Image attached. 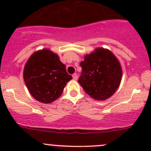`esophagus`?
Here are the masks:
<instances>
[{"label":"esophagus","mask_w":151,"mask_h":151,"mask_svg":"<svg viewBox=\"0 0 151 151\" xmlns=\"http://www.w3.org/2000/svg\"><path fill=\"white\" fill-rule=\"evenodd\" d=\"M72 77H73V80H77V74H74L72 75Z\"/></svg>","instance_id":"obj_1"}]
</instances>
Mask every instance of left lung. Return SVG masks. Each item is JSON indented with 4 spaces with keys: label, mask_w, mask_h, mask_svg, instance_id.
I'll return each mask as SVG.
<instances>
[{
    "label": "left lung",
    "mask_w": 151,
    "mask_h": 151,
    "mask_svg": "<svg viewBox=\"0 0 151 151\" xmlns=\"http://www.w3.org/2000/svg\"><path fill=\"white\" fill-rule=\"evenodd\" d=\"M80 63L83 71L78 83L96 100H105L121 84L122 68L118 59L107 49L98 47Z\"/></svg>",
    "instance_id": "8db88e82"
}]
</instances>
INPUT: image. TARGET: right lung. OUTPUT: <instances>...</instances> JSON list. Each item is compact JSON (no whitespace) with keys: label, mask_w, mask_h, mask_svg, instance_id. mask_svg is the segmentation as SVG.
<instances>
[{"label":"right lung","mask_w":151,"mask_h":151,"mask_svg":"<svg viewBox=\"0 0 151 151\" xmlns=\"http://www.w3.org/2000/svg\"><path fill=\"white\" fill-rule=\"evenodd\" d=\"M23 79L30 95L45 104L55 101L61 96L66 83L72 77L57 54L48 49L31 55L25 65Z\"/></svg>","instance_id":"add662e5"}]
</instances>
